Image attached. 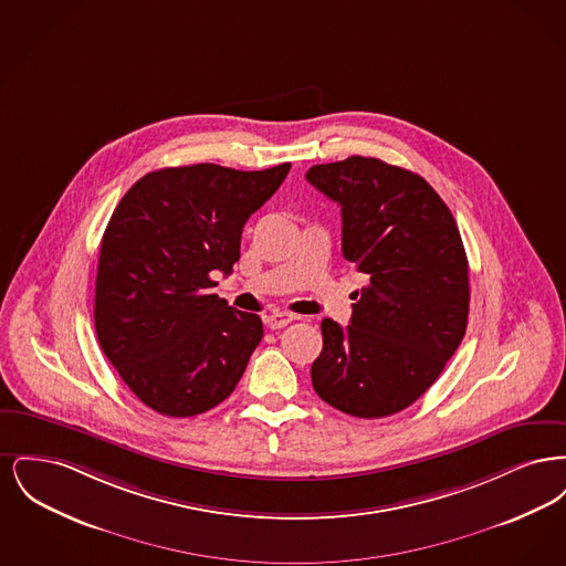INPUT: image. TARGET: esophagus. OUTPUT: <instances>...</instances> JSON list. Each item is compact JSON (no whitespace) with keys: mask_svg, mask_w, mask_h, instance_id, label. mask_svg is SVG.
Wrapping results in <instances>:
<instances>
[{"mask_svg":"<svg viewBox=\"0 0 566 566\" xmlns=\"http://www.w3.org/2000/svg\"><path fill=\"white\" fill-rule=\"evenodd\" d=\"M295 318V314H289V312H273L265 318V324L270 326L271 331H277V328H284L286 324L293 323Z\"/></svg>","mask_w":566,"mask_h":566,"instance_id":"esophagus-1","label":"esophagus"}]
</instances>
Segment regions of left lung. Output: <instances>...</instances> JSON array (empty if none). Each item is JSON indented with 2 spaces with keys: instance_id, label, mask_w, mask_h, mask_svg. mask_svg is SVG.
<instances>
[{
  "instance_id": "8db88e82",
  "label": "left lung",
  "mask_w": 566,
  "mask_h": 566,
  "mask_svg": "<svg viewBox=\"0 0 566 566\" xmlns=\"http://www.w3.org/2000/svg\"><path fill=\"white\" fill-rule=\"evenodd\" d=\"M305 178L339 203L342 252L369 277L346 328L321 324L314 390L356 418L392 416L431 388L467 331L457 220L422 176L371 157L314 165Z\"/></svg>"
}]
</instances>
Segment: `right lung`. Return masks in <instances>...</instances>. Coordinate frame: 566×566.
Wrapping results in <instances>:
<instances>
[{
    "label": "right lung",
    "mask_w": 566,
    "mask_h": 566,
    "mask_svg": "<svg viewBox=\"0 0 566 566\" xmlns=\"http://www.w3.org/2000/svg\"><path fill=\"white\" fill-rule=\"evenodd\" d=\"M289 169H157L109 218L95 280L97 339L135 397L163 416L189 418L222 403L263 339L256 314L212 295V275L233 271L245 220Z\"/></svg>",
    "instance_id": "1"
}]
</instances>
